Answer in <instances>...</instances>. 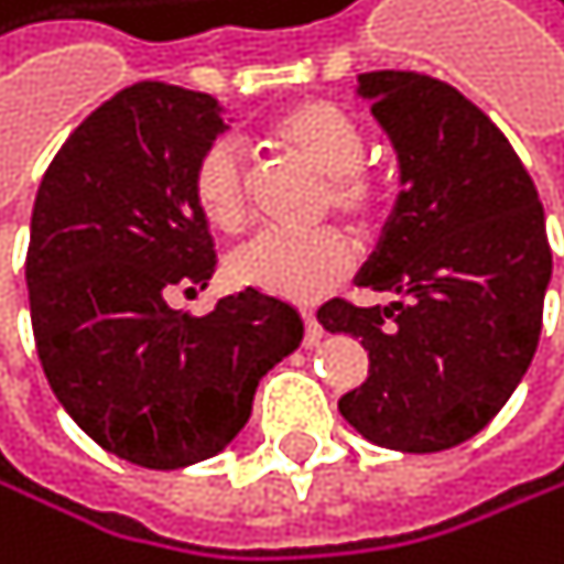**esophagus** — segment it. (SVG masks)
<instances>
[{
  "label": "esophagus",
  "instance_id": "1",
  "mask_svg": "<svg viewBox=\"0 0 564 564\" xmlns=\"http://www.w3.org/2000/svg\"><path fill=\"white\" fill-rule=\"evenodd\" d=\"M301 318H305V346H315V343L322 339V325H318V318H315L312 312H305Z\"/></svg>",
  "mask_w": 564,
  "mask_h": 564
}]
</instances>
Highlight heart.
<instances>
[{
    "mask_svg": "<svg viewBox=\"0 0 564 564\" xmlns=\"http://www.w3.org/2000/svg\"><path fill=\"white\" fill-rule=\"evenodd\" d=\"M270 141L305 162L322 183V210L339 214L360 231H370L388 207L384 183L364 169V134L339 107L308 99L270 123ZM194 200L207 225L235 231L246 221V169L228 141H214L194 165ZM354 246L336 228L315 231H256L231 249L228 276L239 288L280 301H312L343 284L354 270Z\"/></svg>",
    "mask_w": 564,
    "mask_h": 564,
    "instance_id": "b5f03b06",
    "label": "heart"
}]
</instances>
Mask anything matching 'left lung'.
I'll list each match as a JSON object with an SVG mask.
<instances>
[{
    "label": "left lung",
    "mask_w": 564,
    "mask_h": 564,
    "mask_svg": "<svg viewBox=\"0 0 564 564\" xmlns=\"http://www.w3.org/2000/svg\"><path fill=\"white\" fill-rule=\"evenodd\" d=\"M357 96L395 149L402 189L357 273L395 301L318 308L370 357L339 412L378 447L447 451L492 423L534 360L551 284L544 207L513 144L454 86L364 72Z\"/></svg>",
    "instance_id": "left-lung-1"
}]
</instances>
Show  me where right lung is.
Here are the masks:
<instances>
[{"label": "right lung", "mask_w": 564, "mask_h": 564, "mask_svg": "<svg viewBox=\"0 0 564 564\" xmlns=\"http://www.w3.org/2000/svg\"><path fill=\"white\" fill-rule=\"evenodd\" d=\"M225 128L207 93L128 86L68 134L33 200L26 291L47 384L99 447L155 471L221 454L305 336L294 305L249 288L204 318L169 305L218 267L189 180Z\"/></svg>", "instance_id": "add662e5"}]
</instances>
